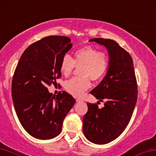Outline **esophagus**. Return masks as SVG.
Wrapping results in <instances>:
<instances>
[{
    "label": "esophagus",
    "mask_w": 156,
    "mask_h": 156,
    "mask_svg": "<svg viewBox=\"0 0 156 156\" xmlns=\"http://www.w3.org/2000/svg\"><path fill=\"white\" fill-rule=\"evenodd\" d=\"M76 102H83V100L81 99V98H76Z\"/></svg>",
    "instance_id": "obj_1"
}]
</instances>
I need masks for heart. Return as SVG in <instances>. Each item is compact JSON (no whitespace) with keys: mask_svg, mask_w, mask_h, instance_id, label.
I'll list each match as a JSON object with an SVG mask.
<instances>
[{"mask_svg":"<svg viewBox=\"0 0 156 156\" xmlns=\"http://www.w3.org/2000/svg\"><path fill=\"white\" fill-rule=\"evenodd\" d=\"M109 64L108 55L92 46H84L76 50L73 59L65 55L61 60L60 70L65 76H70L75 67L79 68L81 76L67 81L65 88L74 96H81L90 87V78L98 81L107 73Z\"/></svg>","mask_w":156,"mask_h":156,"instance_id":"heart-1","label":"heart"}]
</instances>
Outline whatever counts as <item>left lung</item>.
I'll use <instances>...</instances> for the list:
<instances>
[{"mask_svg":"<svg viewBox=\"0 0 156 156\" xmlns=\"http://www.w3.org/2000/svg\"><path fill=\"white\" fill-rule=\"evenodd\" d=\"M89 42L107 48L109 64L106 76L90 92L99 101H104V107L100 109L97 103L87 102L83 132L90 142L105 144L116 140L128 126L137 100V84L128 51L110 39L93 38Z\"/></svg>","mask_w":156,"mask_h":156,"instance_id":"left-lung-1","label":"left lung"}]
</instances>
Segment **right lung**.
Segmentation results:
<instances>
[{
    "label": "right lung",
    "instance_id": "obj_1",
    "mask_svg": "<svg viewBox=\"0 0 156 156\" xmlns=\"http://www.w3.org/2000/svg\"><path fill=\"white\" fill-rule=\"evenodd\" d=\"M66 36L51 35L33 43L21 55L12 82V98L21 126L35 138L50 140L62 130L75 99L66 91L56 96L47 87L61 76V60L73 44Z\"/></svg>",
    "mask_w": 156,
    "mask_h": 156
}]
</instances>
